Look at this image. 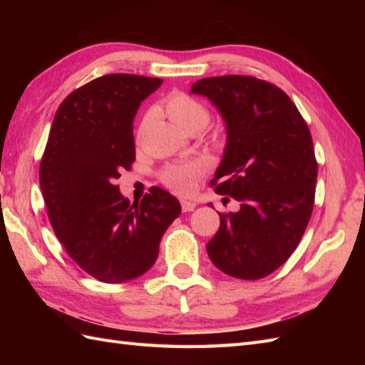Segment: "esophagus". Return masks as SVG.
Here are the masks:
<instances>
[{
	"mask_svg": "<svg viewBox=\"0 0 365 365\" xmlns=\"http://www.w3.org/2000/svg\"><path fill=\"white\" fill-rule=\"evenodd\" d=\"M180 205L183 212H192L196 208V202H191V200H182Z\"/></svg>",
	"mask_w": 365,
	"mask_h": 365,
	"instance_id": "34e87169",
	"label": "esophagus"
}]
</instances>
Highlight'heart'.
<instances>
[{"mask_svg": "<svg viewBox=\"0 0 365 365\" xmlns=\"http://www.w3.org/2000/svg\"><path fill=\"white\" fill-rule=\"evenodd\" d=\"M163 108H165L168 118L185 131L192 127H199L202 130L208 120H210V113H208L207 106L200 103L195 97L183 94V92H174V94L168 96L165 102H163ZM149 119L150 114H145L141 122V130L145 127ZM202 169L204 165L199 161L182 163V165L169 166L163 173L161 178L166 187L173 191L188 192L192 183H195L196 177L202 173Z\"/></svg>", "mask_w": 365, "mask_h": 365, "instance_id": "heart-1", "label": "heart"}]
</instances>
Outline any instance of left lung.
Returning a JSON list of instances; mask_svg holds the SVG:
<instances>
[{"instance_id":"8db88e82","label":"left lung","mask_w":365,"mask_h":365,"mask_svg":"<svg viewBox=\"0 0 365 365\" xmlns=\"http://www.w3.org/2000/svg\"><path fill=\"white\" fill-rule=\"evenodd\" d=\"M191 92L210 100L226 122V149L210 185L240 202L238 212L220 213L208 257L232 277L262 279L284 265L311 220L319 173L311 131L282 89L255 76L202 78Z\"/></svg>"}]
</instances>
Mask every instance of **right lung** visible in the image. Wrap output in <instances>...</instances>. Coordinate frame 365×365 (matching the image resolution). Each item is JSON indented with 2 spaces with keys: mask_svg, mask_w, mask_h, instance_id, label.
Here are the masks:
<instances>
[{
  "mask_svg": "<svg viewBox=\"0 0 365 365\" xmlns=\"http://www.w3.org/2000/svg\"><path fill=\"white\" fill-rule=\"evenodd\" d=\"M161 83L103 75L68 94L51 123L38 170L46 213L67 254L102 282L149 271L161 237L182 212L177 197L158 187L130 204L115 185L135 161L138 108Z\"/></svg>",
  "mask_w": 365,
  "mask_h": 365,
  "instance_id": "add662e5",
  "label": "right lung"
}]
</instances>
